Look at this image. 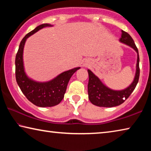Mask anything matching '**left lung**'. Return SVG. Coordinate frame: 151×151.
<instances>
[{
    "label": "left lung",
    "mask_w": 151,
    "mask_h": 151,
    "mask_svg": "<svg viewBox=\"0 0 151 151\" xmlns=\"http://www.w3.org/2000/svg\"><path fill=\"white\" fill-rule=\"evenodd\" d=\"M121 32L122 35L119 41L133 48L137 53L136 73L134 80L131 85L124 89L113 90L102 83L98 76L94 75L91 70L88 69L89 77L88 84V99L94 105L102 107H113L120 105L129 98L139 81L140 75L139 51L130 35L124 30H122Z\"/></svg>",
    "instance_id": "left-lung-1"
}]
</instances>
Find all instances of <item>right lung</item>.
Returning <instances> with one entry per match:
<instances>
[{
  "label": "right lung",
  "instance_id": "add662e5",
  "mask_svg": "<svg viewBox=\"0 0 151 151\" xmlns=\"http://www.w3.org/2000/svg\"><path fill=\"white\" fill-rule=\"evenodd\" d=\"M47 27H52L50 24H40L30 31L22 39L15 58L16 80L20 90L28 100L35 105L40 107H50L60 103L65 95L70 78L81 67H76L65 71L52 80L47 82H38L29 78L24 70L23 51L27 39L39 30Z\"/></svg>",
  "mask_w": 151,
  "mask_h": 151
}]
</instances>
